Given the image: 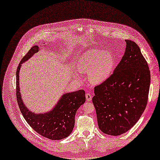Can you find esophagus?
<instances>
[{
  "label": "esophagus",
  "mask_w": 160,
  "mask_h": 160,
  "mask_svg": "<svg viewBox=\"0 0 160 160\" xmlns=\"http://www.w3.org/2000/svg\"><path fill=\"white\" fill-rule=\"evenodd\" d=\"M86 100L88 101H91L92 99V95L89 93H87L86 94Z\"/></svg>",
  "instance_id": "34e87169"
}]
</instances>
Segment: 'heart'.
Instances as JSON below:
<instances>
[{
    "instance_id": "heart-1",
    "label": "heart",
    "mask_w": 160,
    "mask_h": 160,
    "mask_svg": "<svg viewBox=\"0 0 160 160\" xmlns=\"http://www.w3.org/2000/svg\"><path fill=\"white\" fill-rule=\"evenodd\" d=\"M115 63V59L110 52L92 50L83 54L80 58L78 70L80 72H88L89 81L97 84L109 77Z\"/></svg>"
}]
</instances>
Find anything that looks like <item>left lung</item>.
<instances>
[{
	"instance_id": "left-lung-1",
	"label": "left lung",
	"mask_w": 160,
	"mask_h": 160,
	"mask_svg": "<svg viewBox=\"0 0 160 160\" xmlns=\"http://www.w3.org/2000/svg\"><path fill=\"white\" fill-rule=\"evenodd\" d=\"M123 56L113 74L94 88L92 101L99 128L118 136L139 120L147 107L150 72L147 61L135 42L126 40Z\"/></svg>"
}]
</instances>
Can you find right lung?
<instances>
[{"label":"right lung","mask_w":160,"mask_h":160,"mask_svg":"<svg viewBox=\"0 0 160 160\" xmlns=\"http://www.w3.org/2000/svg\"><path fill=\"white\" fill-rule=\"evenodd\" d=\"M40 50L33 46L19 63L16 71V95L21 112L26 122L38 133L51 140H61L67 137L73 130L76 111L86 101L84 90L62 95L56 105L49 112L35 114L25 105L19 88V71L25 61Z\"/></svg>","instance_id":"add662e5"}]
</instances>
